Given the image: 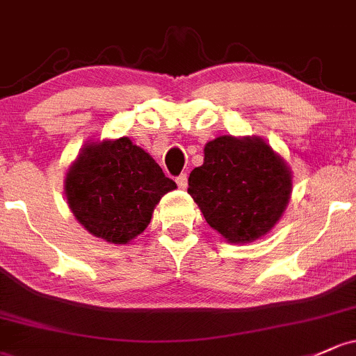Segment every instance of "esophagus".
Masks as SVG:
<instances>
[{
    "label": "esophagus",
    "instance_id": "1",
    "mask_svg": "<svg viewBox=\"0 0 356 356\" xmlns=\"http://www.w3.org/2000/svg\"><path fill=\"white\" fill-rule=\"evenodd\" d=\"M177 185H178V188L185 190L186 186H188V177H186L185 173H181V175H179V177L177 178Z\"/></svg>",
    "mask_w": 356,
    "mask_h": 356
}]
</instances>
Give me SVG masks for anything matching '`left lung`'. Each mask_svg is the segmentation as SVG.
I'll return each instance as SVG.
<instances>
[{"label":"left lung","mask_w":356,"mask_h":356,"mask_svg":"<svg viewBox=\"0 0 356 356\" xmlns=\"http://www.w3.org/2000/svg\"><path fill=\"white\" fill-rule=\"evenodd\" d=\"M188 193L229 243H251L280 220L292 171L261 137L220 136L205 144L204 164L190 173Z\"/></svg>","instance_id":"obj_1"}]
</instances>
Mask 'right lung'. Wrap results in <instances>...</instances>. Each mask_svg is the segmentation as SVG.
Here are the masks:
<instances>
[{"instance_id":"right-lung-1","label":"right lung","mask_w":356,"mask_h":356,"mask_svg":"<svg viewBox=\"0 0 356 356\" xmlns=\"http://www.w3.org/2000/svg\"><path fill=\"white\" fill-rule=\"evenodd\" d=\"M175 188L177 183L129 137L86 144L64 179L78 222L113 244H127L139 236L163 195Z\"/></svg>"}]
</instances>
